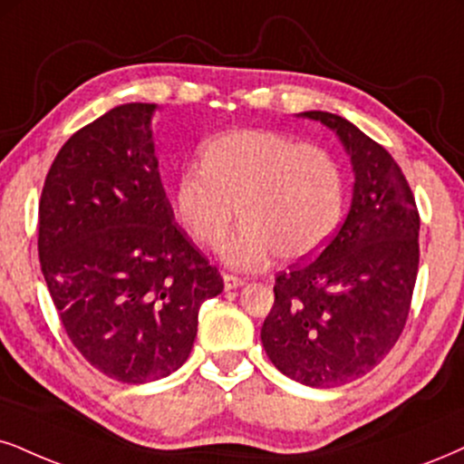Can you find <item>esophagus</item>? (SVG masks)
Returning a JSON list of instances; mask_svg holds the SVG:
<instances>
[{
	"label": "esophagus",
	"instance_id": "1",
	"mask_svg": "<svg viewBox=\"0 0 464 464\" xmlns=\"http://www.w3.org/2000/svg\"><path fill=\"white\" fill-rule=\"evenodd\" d=\"M223 284H226V290H234V288H241L245 279L238 276H232V273H223Z\"/></svg>",
	"mask_w": 464,
	"mask_h": 464
}]
</instances>
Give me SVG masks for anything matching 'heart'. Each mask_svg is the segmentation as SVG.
Instances as JSON below:
<instances>
[{"mask_svg":"<svg viewBox=\"0 0 464 464\" xmlns=\"http://www.w3.org/2000/svg\"><path fill=\"white\" fill-rule=\"evenodd\" d=\"M174 210L188 237L215 247L234 215L243 226L221 247L230 265L254 268L276 251L282 260L312 256L342 215V179L323 148L265 129H237L199 148L174 185Z\"/></svg>","mask_w":464,"mask_h":464,"instance_id":"heart-1","label":"heart"}]
</instances>
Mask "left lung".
<instances>
[{"instance_id": "left-lung-1", "label": "left lung", "mask_w": 464, "mask_h": 464, "mask_svg": "<svg viewBox=\"0 0 464 464\" xmlns=\"http://www.w3.org/2000/svg\"><path fill=\"white\" fill-rule=\"evenodd\" d=\"M301 116L335 130L351 154L353 202L318 258L276 277L260 337L282 374L329 390L362 379L396 346L420 266V213L385 148L335 113Z\"/></svg>"}]
</instances>
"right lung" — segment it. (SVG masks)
<instances>
[{"instance_id": "1", "label": "right lung", "mask_w": 464, "mask_h": 464, "mask_svg": "<svg viewBox=\"0 0 464 464\" xmlns=\"http://www.w3.org/2000/svg\"><path fill=\"white\" fill-rule=\"evenodd\" d=\"M154 110L129 102L79 129L38 204L40 268L62 327L85 362L129 385L187 362L199 305L223 290L165 198Z\"/></svg>"}]
</instances>
